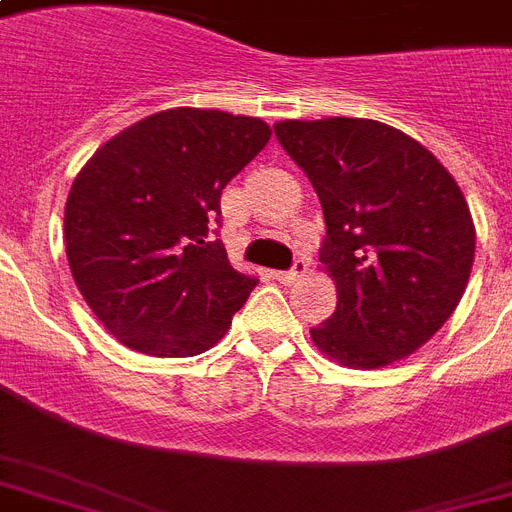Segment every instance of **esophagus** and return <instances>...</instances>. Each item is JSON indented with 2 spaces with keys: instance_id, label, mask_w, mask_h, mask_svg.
Listing matches in <instances>:
<instances>
[{
  "instance_id": "1",
  "label": "esophagus",
  "mask_w": 512,
  "mask_h": 512,
  "mask_svg": "<svg viewBox=\"0 0 512 512\" xmlns=\"http://www.w3.org/2000/svg\"><path fill=\"white\" fill-rule=\"evenodd\" d=\"M308 268H311L308 257H297L295 265H292L289 271L279 273V281H281V284H292V281H297L300 276H305V273H308Z\"/></svg>"
}]
</instances>
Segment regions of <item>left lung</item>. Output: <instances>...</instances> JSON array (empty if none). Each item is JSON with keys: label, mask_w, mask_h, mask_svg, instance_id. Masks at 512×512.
Listing matches in <instances>:
<instances>
[{"label": "left lung", "mask_w": 512, "mask_h": 512, "mask_svg": "<svg viewBox=\"0 0 512 512\" xmlns=\"http://www.w3.org/2000/svg\"><path fill=\"white\" fill-rule=\"evenodd\" d=\"M319 193V249L337 308L311 337L342 366L377 369L422 348L468 287L476 228L446 167L417 140L374 119L273 124Z\"/></svg>", "instance_id": "8db88e82"}]
</instances>
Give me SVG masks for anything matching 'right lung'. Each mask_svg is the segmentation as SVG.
<instances>
[{
	"mask_svg": "<svg viewBox=\"0 0 512 512\" xmlns=\"http://www.w3.org/2000/svg\"><path fill=\"white\" fill-rule=\"evenodd\" d=\"M271 140L255 116L170 108L95 151L66 201V255L100 324L127 348L199 356L257 287L228 263L220 193Z\"/></svg>",
	"mask_w": 512,
	"mask_h": 512,
	"instance_id": "right-lung-1",
	"label": "right lung"
}]
</instances>
